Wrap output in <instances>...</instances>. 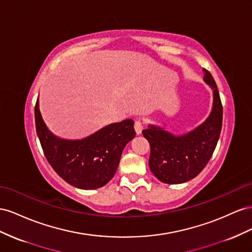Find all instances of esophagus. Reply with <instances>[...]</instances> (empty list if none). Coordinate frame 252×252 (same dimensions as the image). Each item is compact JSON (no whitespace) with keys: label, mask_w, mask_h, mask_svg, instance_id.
<instances>
[{"label":"esophagus","mask_w":252,"mask_h":252,"mask_svg":"<svg viewBox=\"0 0 252 252\" xmlns=\"http://www.w3.org/2000/svg\"><path fill=\"white\" fill-rule=\"evenodd\" d=\"M134 128H135V132L137 135H140L142 130H143V125L140 120H136L135 121V125H134Z\"/></svg>","instance_id":"1"}]
</instances>
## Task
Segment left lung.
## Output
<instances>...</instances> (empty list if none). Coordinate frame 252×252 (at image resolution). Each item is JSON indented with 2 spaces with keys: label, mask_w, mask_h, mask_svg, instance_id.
I'll list each match as a JSON object with an SVG mask.
<instances>
[{
  "label": "left lung",
  "mask_w": 252,
  "mask_h": 252,
  "mask_svg": "<svg viewBox=\"0 0 252 252\" xmlns=\"http://www.w3.org/2000/svg\"><path fill=\"white\" fill-rule=\"evenodd\" d=\"M204 81L213 91V106L202 125L178 136L153 125L142 131L151 147L150 170L161 183L183 184L197 176L217 147L222 124V105L217 83L207 69H204Z\"/></svg>",
  "instance_id": "obj_1"
}]
</instances>
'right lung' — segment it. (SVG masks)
<instances>
[{"mask_svg":"<svg viewBox=\"0 0 252 252\" xmlns=\"http://www.w3.org/2000/svg\"><path fill=\"white\" fill-rule=\"evenodd\" d=\"M37 135L50 166L64 181L79 189L101 188L118 168L120 157L128 141L135 137L134 121L126 119L102 127L78 140L57 137L43 121L39 100L34 106Z\"/></svg>","mask_w":252,"mask_h":252,"instance_id":"obj_1","label":"right lung"}]
</instances>
